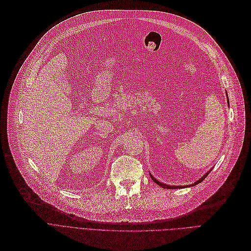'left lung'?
<instances>
[{
	"mask_svg": "<svg viewBox=\"0 0 251 251\" xmlns=\"http://www.w3.org/2000/svg\"><path fill=\"white\" fill-rule=\"evenodd\" d=\"M228 103H229V99H228ZM211 171V170H210ZM210 171L209 172H207L203 176H202L201 178H200V180H198L197 182H195L194 184H192V185H189V187L190 186H195V185H197V184H199V183H201L202 181H203L204 180V178L208 176V174L210 173ZM150 176H151V178H152V180H153V182H155V183H156L157 185H159L160 187H162V188H166V189H177V188H183V187H188V186H169V185H165V184H162V183H160V182H158L157 180H156V178H155V177H153L151 175H150Z\"/></svg>",
	"mask_w": 251,
	"mask_h": 251,
	"instance_id": "8db88e82",
	"label": "left lung"
}]
</instances>
